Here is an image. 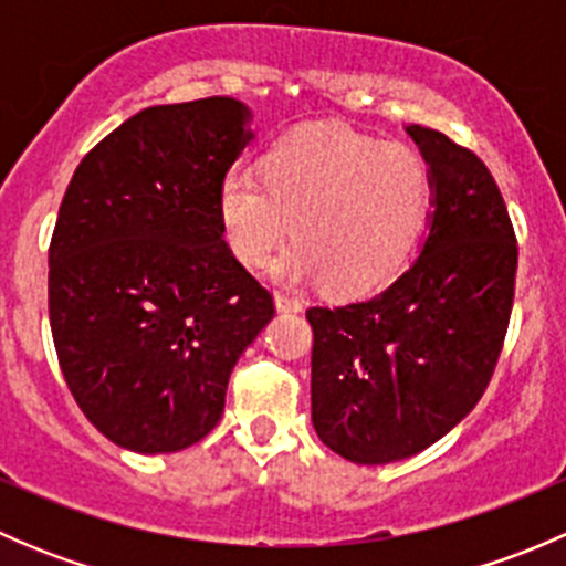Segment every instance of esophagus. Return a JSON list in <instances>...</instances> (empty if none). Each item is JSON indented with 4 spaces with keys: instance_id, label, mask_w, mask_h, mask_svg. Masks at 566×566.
Wrapping results in <instances>:
<instances>
[{
    "instance_id": "1",
    "label": "esophagus",
    "mask_w": 566,
    "mask_h": 566,
    "mask_svg": "<svg viewBox=\"0 0 566 566\" xmlns=\"http://www.w3.org/2000/svg\"><path fill=\"white\" fill-rule=\"evenodd\" d=\"M273 304H276V312H282V315L304 310V304H301L298 298H290V295H276V298H273Z\"/></svg>"
}]
</instances>
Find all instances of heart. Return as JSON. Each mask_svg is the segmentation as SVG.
Segmentation results:
<instances>
[{
	"instance_id": "1",
	"label": "heart",
	"mask_w": 566,
	"mask_h": 566,
	"mask_svg": "<svg viewBox=\"0 0 566 566\" xmlns=\"http://www.w3.org/2000/svg\"><path fill=\"white\" fill-rule=\"evenodd\" d=\"M424 158L342 125H306L265 150L260 177L232 169L219 186L224 241L247 268L284 284L323 282L336 295L378 290L413 251L430 210Z\"/></svg>"
}]
</instances>
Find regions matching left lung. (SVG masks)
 I'll return each mask as SVG.
<instances>
[{
	"mask_svg": "<svg viewBox=\"0 0 566 566\" xmlns=\"http://www.w3.org/2000/svg\"><path fill=\"white\" fill-rule=\"evenodd\" d=\"M405 130L432 180L419 254L367 298L306 310L312 424L356 465L413 458L476 408L515 295V230L493 175L441 130Z\"/></svg>",
	"mask_w": 566,
	"mask_h": 566,
	"instance_id": "left-lung-1",
	"label": "left lung"
}]
</instances>
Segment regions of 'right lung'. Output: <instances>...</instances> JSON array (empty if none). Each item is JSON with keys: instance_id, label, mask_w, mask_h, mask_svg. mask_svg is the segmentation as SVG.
<instances>
[{"instance_id": "obj_1", "label": "right lung", "mask_w": 566, "mask_h": 566, "mask_svg": "<svg viewBox=\"0 0 566 566\" xmlns=\"http://www.w3.org/2000/svg\"><path fill=\"white\" fill-rule=\"evenodd\" d=\"M251 139L235 98L142 108L84 156L62 199L49 249L56 356L84 416L128 452L202 441L273 317L219 221V186Z\"/></svg>"}]
</instances>
